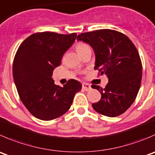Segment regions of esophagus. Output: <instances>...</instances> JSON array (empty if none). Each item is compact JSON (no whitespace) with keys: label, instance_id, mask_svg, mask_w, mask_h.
Masks as SVG:
<instances>
[{"label":"esophagus","instance_id":"obj_1","mask_svg":"<svg viewBox=\"0 0 155 155\" xmlns=\"http://www.w3.org/2000/svg\"><path fill=\"white\" fill-rule=\"evenodd\" d=\"M82 89H84L85 91H90V90L91 89V85H90L89 84L85 83V82H83V83H82Z\"/></svg>","mask_w":155,"mask_h":155}]
</instances>
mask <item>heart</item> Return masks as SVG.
<instances>
[{
	"label": "heart",
	"instance_id": "heart-1",
	"mask_svg": "<svg viewBox=\"0 0 155 155\" xmlns=\"http://www.w3.org/2000/svg\"><path fill=\"white\" fill-rule=\"evenodd\" d=\"M76 51H77L78 54H79L81 56V55H82V54L85 51L88 50V49H89V47H88L86 44H85V43L79 42L76 44Z\"/></svg>",
	"mask_w": 155,
	"mask_h": 155
}]
</instances>
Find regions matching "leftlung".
<instances>
[{
  "label": "left lung",
  "instance_id": "1",
  "mask_svg": "<svg viewBox=\"0 0 155 155\" xmlns=\"http://www.w3.org/2000/svg\"><path fill=\"white\" fill-rule=\"evenodd\" d=\"M77 41L92 48L94 70L106 74L109 81L104 88L91 85L101 94V100L92 104L93 109L110 117L120 115L134 102L140 88L142 66L137 49L127 35L111 29L82 33Z\"/></svg>",
  "mask_w": 155,
  "mask_h": 155
}]
</instances>
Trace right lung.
I'll list each match as a JSON object with an SVG mask.
<instances>
[{
    "instance_id": "1",
    "label": "right lung",
    "mask_w": 155,
    "mask_h": 155,
    "mask_svg": "<svg viewBox=\"0 0 155 155\" xmlns=\"http://www.w3.org/2000/svg\"><path fill=\"white\" fill-rule=\"evenodd\" d=\"M69 35L45 31L31 35L15 55L13 76L18 94L28 111L38 119L51 120L65 114L82 84L70 79L61 87L54 84L53 71L76 38Z\"/></svg>"
}]
</instances>
